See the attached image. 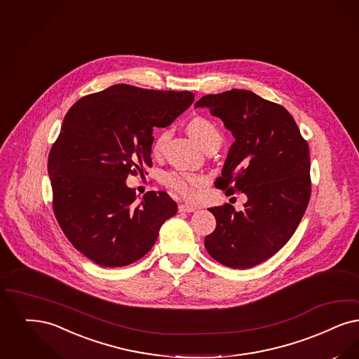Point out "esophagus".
Wrapping results in <instances>:
<instances>
[{
  "label": "esophagus",
  "mask_w": 359,
  "mask_h": 359,
  "mask_svg": "<svg viewBox=\"0 0 359 359\" xmlns=\"http://www.w3.org/2000/svg\"><path fill=\"white\" fill-rule=\"evenodd\" d=\"M196 210V207L194 205H189V204H179V211L180 212H194Z\"/></svg>",
  "instance_id": "obj_1"
}]
</instances>
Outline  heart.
Returning a JSON list of instances; mask_svg holds the SVG:
<instances>
[{
	"label": "heart",
	"instance_id": "heart-1",
	"mask_svg": "<svg viewBox=\"0 0 359 359\" xmlns=\"http://www.w3.org/2000/svg\"><path fill=\"white\" fill-rule=\"evenodd\" d=\"M187 130L203 148L207 147L208 144L222 142L220 132L216 128L215 124L205 117H194L188 123ZM170 136H171L170 129H164L158 133L154 142L155 154L158 155L163 152L165 144L170 140ZM165 182H167V186L171 187L173 191H176L177 194L186 196L188 199L195 198L198 191L205 184V179L201 175H195V173H168L165 177Z\"/></svg>",
	"mask_w": 359,
	"mask_h": 359
}]
</instances>
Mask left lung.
Returning <instances> with one entry per match:
<instances>
[{
  "label": "left lung",
  "instance_id": "obj_1",
  "mask_svg": "<svg viewBox=\"0 0 359 359\" xmlns=\"http://www.w3.org/2000/svg\"><path fill=\"white\" fill-rule=\"evenodd\" d=\"M222 118L235 142L215 186L243 192V211L226 203L208 208L216 229L208 254L231 269H250L271 258L294 235L311 196L309 144L285 107L251 90L203 96L195 108Z\"/></svg>",
  "mask_w": 359,
  "mask_h": 359
}]
</instances>
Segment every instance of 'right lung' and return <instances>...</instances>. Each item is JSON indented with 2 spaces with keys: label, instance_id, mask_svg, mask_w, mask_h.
I'll return each instance as SVG.
<instances>
[{
  "label": "right lung",
  "instance_id": "obj_1",
  "mask_svg": "<svg viewBox=\"0 0 359 359\" xmlns=\"http://www.w3.org/2000/svg\"><path fill=\"white\" fill-rule=\"evenodd\" d=\"M192 92L109 86L76 101L48 158L53 211L73 247L99 266L123 267L154 247L177 212L164 191L142 199L126 184L152 165L155 127L194 102Z\"/></svg>",
  "mask_w": 359,
  "mask_h": 359
}]
</instances>
